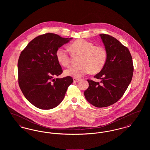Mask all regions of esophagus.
Instances as JSON below:
<instances>
[{"label":"esophagus","instance_id":"obj_1","mask_svg":"<svg viewBox=\"0 0 150 150\" xmlns=\"http://www.w3.org/2000/svg\"><path fill=\"white\" fill-rule=\"evenodd\" d=\"M73 81L74 82H79L80 81V79H79L74 78L73 79Z\"/></svg>","mask_w":150,"mask_h":150}]
</instances>
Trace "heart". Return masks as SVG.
Segmentation results:
<instances>
[{
  "label": "heart",
  "mask_w": 150,
  "mask_h": 150,
  "mask_svg": "<svg viewBox=\"0 0 150 150\" xmlns=\"http://www.w3.org/2000/svg\"><path fill=\"white\" fill-rule=\"evenodd\" d=\"M72 54L80 56V65L71 67L64 72L66 76L79 79L91 71L100 72L107 60V50L102 45H94V43L81 39L74 42L70 45ZM56 56L58 63L67 67L70 64V58L68 51L64 47L57 49Z\"/></svg>",
  "instance_id": "obj_1"
}]
</instances>
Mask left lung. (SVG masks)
<instances>
[{"label":"left lung","mask_w":150,"mask_h":150,"mask_svg":"<svg viewBox=\"0 0 150 150\" xmlns=\"http://www.w3.org/2000/svg\"><path fill=\"white\" fill-rule=\"evenodd\" d=\"M107 50L106 62L94 76L101 84L87 80L89 87L84 92L86 100L97 107L113 105L121 98L131 82L133 74L132 57L128 49L111 36L100 34Z\"/></svg>","instance_id":"left-lung-1"}]
</instances>
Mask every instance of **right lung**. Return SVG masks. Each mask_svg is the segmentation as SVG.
I'll list each match as a JSON object with an SVG mask.
<instances>
[{
    "instance_id": "add662e5",
    "label": "right lung",
    "mask_w": 150,
    "mask_h": 150,
    "mask_svg": "<svg viewBox=\"0 0 150 150\" xmlns=\"http://www.w3.org/2000/svg\"><path fill=\"white\" fill-rule=\"evenodd\" d=\"M72 39L47 33L36 37L21 53L17 64L18 84L25 98L38 108L57 107L73 82L71 76L53 78L62 73L56 56L57 49Z\"/></svg>"
}]
</instances>
